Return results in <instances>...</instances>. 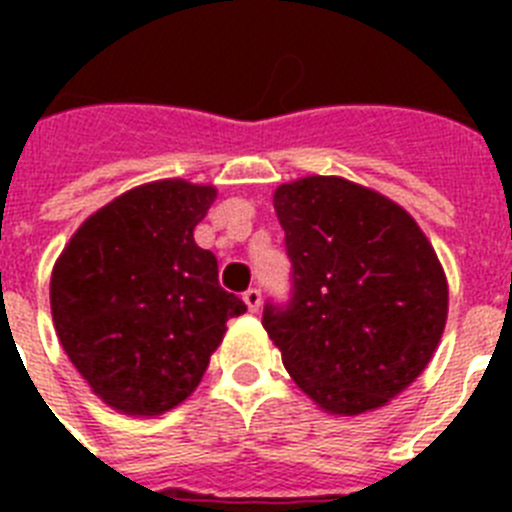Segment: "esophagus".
Returning <instances> with one entry per match:
<instances>
[{
  "instance_id": "34e87169",
  "label": "esophagus",
  "mask_w": 512,
  "mask_h": 512,
  "mask_svg": "<svg viewBox=\"0 0 512 512\" xmlns=\"http://www.w3.org/2000/svg\"><path fill=\"white\" fill-rule=\"evenodd\" d=\"M243 302H246V307L251 312L259 310V307H261V289H256V287L246 289V292H243Z\"/></svg>"
}]
</instances>
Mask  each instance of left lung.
<instances>
[{
    "label": "left lung",
    "mask_w": 512,
    "mask_h": 512,
    "mask_svg": "<svg viewBox=\"0 0 512 512\" xmlns=\"http://www.w3.org/2000/svg\"><path fill=\"white\" fill-rule=\"evenodd\" d=\"M292 297L264 307L284 369L333 415L377 410L433 359L449 315L446 274L420 225L343 176L277 187Z\"/></svg>",
    "instance_id": "obj_1"
}]
</instances>
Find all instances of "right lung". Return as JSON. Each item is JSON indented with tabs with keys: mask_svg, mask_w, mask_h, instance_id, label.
I'll list each match as a JSON object with an SVG mask.
<instances>
[{
	"mask_svg": "<svg viewBox=\"0 0 512 512\" xmlns=\"http://www.w3.org/2000/svg\"><path fill=\"white\" fill-rule=\"evenodd\" d=\"M215 197L184 179L140 184L89 215L53 266L58 341L117 413L151 418L187 400L225 323L246 312L194 243Z\"/></svg>",
	"mask_w": 512,
	"mask_h": 512,
	"instance_id": "obj_1",
	"label": "right lung"
}]
</instances>
